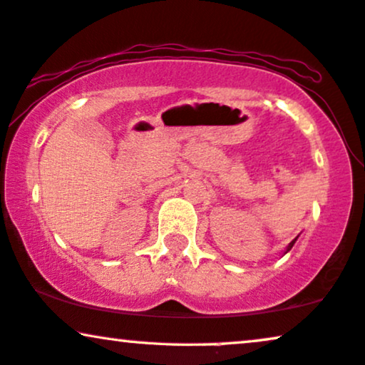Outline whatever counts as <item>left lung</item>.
I'll return each instance as SVG.
<instances>
[{"label": "left lung", "mask_w": 365, "mask_h": 365, "mask_svg": "<svg viewBox=\"0 0 365 365\" xmlns=\"http://www.w3.org/2000/svg\"><path fill=\"white\" fill-rule=\"evenodd\" d=\"M294 244H295V240H292V242H290V245H289V249H287V250H290V249H292V247H294Z\"/></svg>", "instance_id": "8db88e82"}]
</instances>
